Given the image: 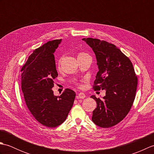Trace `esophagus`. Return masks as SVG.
<instances>
[{
	"instance_id": "34e87169",
	"label": "esophagus",
	"mask_w": 154,
	"mask_h": 154,
	"mask_svg": "<svg viewBox=\"0 0 154 154\" xmlns=\"http://www.w3.org/2000/svg\"><path fill=\"white\" fill-rule=\"evenodd\" d=\"M86 97V95L83 93H80L77 94V99H84V98Z\"/></svg>"
}]
</instances>
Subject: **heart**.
Wrapping results in <instances>:
<instances>
[{
	"instance_id": "1",
	"label": "heart",
	"mask_w": 154,
	"mask_h": 154,
	"mask_svg": "<svg viewBox=\"0 0 154 154\" xmlns=\"http://www.w3.org/2000/svg\"><path fill=\"white\" fill-rule=\"evenodd\" d=\"M83 54H83V53H79V55H78V56H79V55H83Z\"/></svg>"
}]
</instances>
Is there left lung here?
Instances as JSON below:
<instances>
[{
  "mask_svg": "<svg viewBox=\"0 0 154 154\" xmlns=\"http://www.w3.org/2000/svg\"><path fill=\"white\" fill-rule=\"evenodd\" d=\"M95 54L99 71L94 90H105L103 99L92 95L97 102L93 122L101 128H110L122 121L131 109L138 85L133 65L116 45L99 39H82Z\"/></svg>",
  "mask_w": 154,
  "mask_h": 154,
  "instance_id": "8db88e82",
  "label": "left lung"
}]
</instances>
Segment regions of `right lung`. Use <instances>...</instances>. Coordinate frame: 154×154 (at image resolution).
<instances>
[{"mask_svg": "<svg viewBox=\"0 0 154 154\" xmlns=\"http://www.w3.org/2000/svg\"><path fill=\"white\" fill-rule=\"evenodd\" d=\"M61 42L50 41L36 49L21 69L22 91L28 109L38 122L49 128L64 122L76 95L66 89L60 96H55L51 89L58 75L54 54Z\"/></svg>", "mask_w": 154, "mask_h": 154, "instance_id": "right-lung-1", "label": "right lung"}]
</instances>
